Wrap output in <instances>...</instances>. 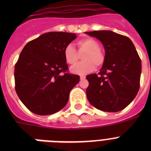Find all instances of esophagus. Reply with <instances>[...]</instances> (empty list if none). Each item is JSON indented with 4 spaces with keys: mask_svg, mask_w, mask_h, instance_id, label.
Instances as JSON below:
<instances>
[{
    "mask_svg": "<svg viewBox=\"0 0 151 151\" xmlns=\"http://www.w3.org/2000/svg\"><path fill=\"white\" fill-rule=\"evenodd\" d=\"M85 78V76H80V80H84Z\"/></svg>",
    "mask_w": 151,
    "mask_h": 151,
    "instance_id": "34e87169",
    "label": "esophagus"
}]
</instances>
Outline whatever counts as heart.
<instances>
[{
	"mask_svg": "<svg viewBox=\"0 0 151 151\" xmlns=\"http://www.w3.org/2000/svg\"><path fill=\"white\" fill-rule=\"evenodd\" d=\"M78 47V53L82 54L83 62L75 65L70 69V71L74 74L85 76L91 73L96 66H101L104 62V55L100 50V45L93 38H85L80 40L77 43ZM63 56L65 60L69 65H74L78 61V55L74 47L69 45L63 50Z\"/></svg>",
	"mask_w": 151,
	"mask_h": 151,
	"instance_id": "1",
	"label": "heart"
}]
</instances>
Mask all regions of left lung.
Listing matches in <instances>:
<instances>
[{
    "label": "left lung",
    "instance_id": "obj_1",
    "mask_svg": "<svg viewBox=\"0 0 151 151\" xmlns=\"http://www.w3.org/2000/svg\"><path fill=\"white\" fill-rule=\"evenodd\" d=\"M102 43L104 62L100 70L86 76V89L92 106L105 112L120 111L134 100L140 87L141 61L132 41L126 36L101 30L86 32Z\"/></svg>",
    "mask_w": 151,
    "mask_h": 151
}]
</instances>
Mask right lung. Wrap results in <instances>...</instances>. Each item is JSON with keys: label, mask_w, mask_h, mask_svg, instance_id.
Returning <instances> with one entry per match:
<instances>
[{"label": "right lung", "mask_w": 151, "mask_h": 151, "mask_svg": "<svg viewBox=\"0 0 151 151\" xmlns=\"http://www.w3.org/2000/svg\"><path fill=\"white\" fill-rule=\"evenodd\" d=\"M76 37L75 33L50 32L29 41L22 49L14 70L15 89L31 112L50 115L66 105L69 92L80 78L66 73L68 65L63 50Z\"/></svg>", "instance_id": "obj_1"}]
</instances>
